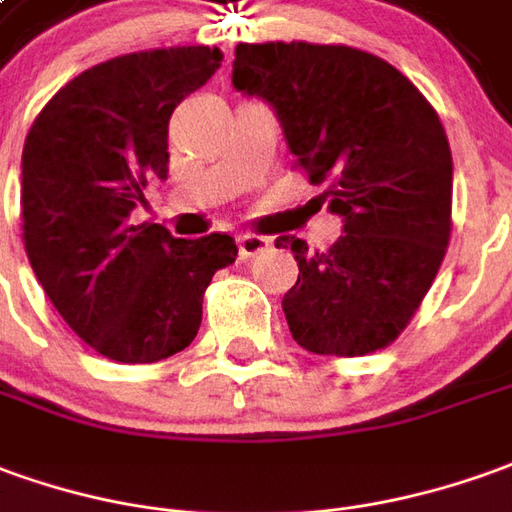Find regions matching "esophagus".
I'll list each match as a JSON object with an SVG mask.
<instances>
[{
	"label": "esophagus",
	"instance_id": "obj_1",
	"mask_svg": "<svg viewBox=\"0 0 512 512\" xmlns=\"http://www.w3.org/2000/svg\"><path fill=\"white\" fill-rule=\"evenodd\" d=\"M236 245H239V259H253L270 248V239L259 234H242L236 239Z\"/></svg>",
	"mask_w": 512,
	"mask_h": 512
}]
</instances>
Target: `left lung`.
I'll return each instance as SVG.
<instances>
[{
	"label": "left lung",
	"mask_w": 512,
	"mask_h": 512,
	"mask_svg": "<svg viewBox=\"0 0 512 512\" xmlns=\"http://www.w3.org/2000/svg\"><path fill=\"white\" fill-rule=\"evenodd\" d=\"M231 83L276 114L295 167L329 183L343 220L329 250L278 236L298 281L292 340L326 357L390 345L438 276L451 234V150L435 108L396 66L354 47L239 44Z\"/></svg>",
	"instance_id": "left-lung-1"
}]
</instances>
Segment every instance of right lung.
<instances>
[{"mask_svg":"<svg viewBox=\"0 0 512 512\" xmlns=\"http://www.w3.org/2000/svg\"><path fill=\"white\" fill-rule=\"evenodd\" d=\"M217 47L133 52L77 74L35 116L21 153L24 248L38 284L97 354L147 365L183 351L228 234L175 239L133 225L147 181H167L169 116L220 69Z\"/></svg>","mask_w":512,"mask_h":512,"instance_id":"add662e5","label":"right lung"}]
</instances>
